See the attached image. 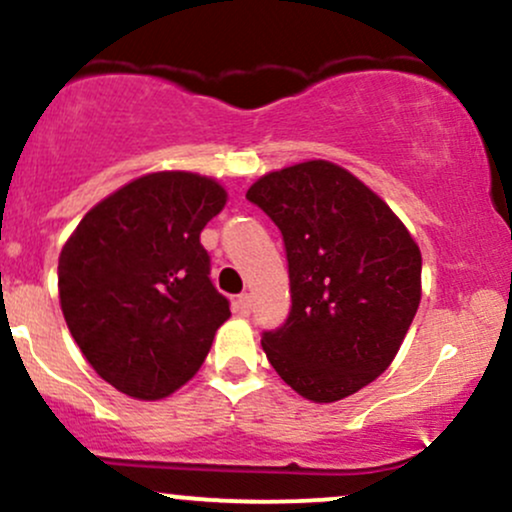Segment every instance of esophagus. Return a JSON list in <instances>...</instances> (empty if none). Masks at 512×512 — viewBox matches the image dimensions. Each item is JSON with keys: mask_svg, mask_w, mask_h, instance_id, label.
Returning a JSON list of instances; mask_svg holds the SVG:
<instances>
[{"mask_svg": "<svg viewBox=\"0 0 512 512\" xmlns=\"http://www.w3.org/2000/svg\"><path fill=\"white\" fill-rule=\"evenodd\" d=\"M236 310L243 317H248L250 315V310H252V301H250V296L248 293H240V296L236 298Z\"/></svg>", "mask_w": 512, "mask_h": 512, "instance_id": "obj_1", "label": "esophagus"}]
</instances>
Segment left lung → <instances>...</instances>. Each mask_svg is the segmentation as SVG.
<instances>
[{
  "instance_id": "obj_1",
  "label": "left lung",
  "mask_w": 512,
  "mask_h": 512,
  "mask_svg": "<svg viewBox=\"0 0 512 512\" xmlns=\"http://www.w3.org/2000/svg\"><path fill=\"white\" fill-rule=\"evenodd\" d=\"M284 236L291 313L262 334L286 385L310 402L344 399L397 356L421 301V250L356 175L305 161L262 175L248 195Z\"/></svg>"
}]
</instances>
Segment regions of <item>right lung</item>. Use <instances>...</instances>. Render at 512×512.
Masks as SVG:
<instances>
[{
    "mask_svg": "<svg viewBox=\"0 0 512 512\" xmlns=\"http://www.w3.org/2000/svg\"><path fill=\"white\" fill-rule=\"evenodd\" d=\"M214 178L161 170L98 202L60 252L64 320L93 370L134 399H163L231 317L199 233L226 204Z\"/></svg>",
    "mask_w": 512,
    "mask_h": 512,
    "instance_id": "1",
    "label": "right lung"
}]
</instances>
